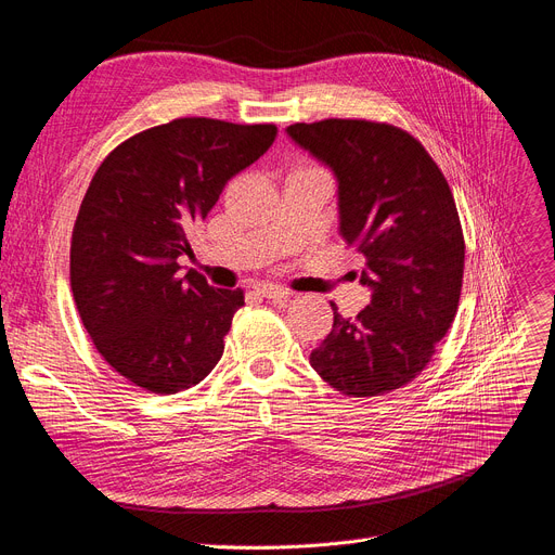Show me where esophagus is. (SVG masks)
<instances>
[{
    "instance_id": "34e87169",
    "label": "esophagus",
    "mask_w": 555,
    "mask_h": 555,
    "mask_svg": "<svg viewBox=\"0 0 555 555\" xmlns=\"http://www.w3.org/2000/svg\"><path fill=\"white\" fill-rule=\"evenodd\" d=\"M255 292L261 298H269V300H282V298H289L292 296L289 289H284V286H278V284H257Z\"/></svg>"
}]
</instances>
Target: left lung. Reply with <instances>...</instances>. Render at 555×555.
<instances>
[{"mask_svg":"<svg viewBox=\"0 0 555 555\" xmlns=\"http://www.w3.org/2000/svg\"><path fill=\"white\" fill-rule=\"evenodd\" d=\"M337 177L339 232L364 255L371 302L354 319L332 305L330 335L309 354L346 396H380L428 366L460 302L464 236L447 177L426 147L387 122L327 118L286 127Z\"/></svg>","mask_w":555,"mask_h":555,"instance_id":"1","label":"left lung"}]
</instances>
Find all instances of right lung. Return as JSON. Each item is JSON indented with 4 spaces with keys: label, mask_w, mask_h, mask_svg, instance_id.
I'll return each instance as SVG.
<instances>
[{
    "label": "right lung",
    "mask_w": 555,
    "mask_h": 555,
    "mask_svg": "<svg viewBox=\"0 0 555 555\" xmlns=\"http://www.w3.org/2000/svg\"><path fill=\"white\" fill-rule=\"evenodd\" d=\"M275 125L177 118L120 143L88 186L70 243V286L98 352L122 378L177 393L223 358L243 289H214L177 257L228 180L273 145Z\"/></svg>",
    "instance_id": "right-lung-1"
}]
</instances>
